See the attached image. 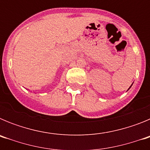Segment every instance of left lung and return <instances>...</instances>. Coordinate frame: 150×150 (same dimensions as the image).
Segmentation results:
<instances>
[{
  "label": "left lung",
  "instance_id": "obj_1",
  "mask_svg": "<svg viewBox=\"0 0 150 150\" xmlns=\"http://www.w3.org/2000/svg\"><path fill=\"white\" fill-rule=\"evenodd\" d=\"M131 86H130V87H129V88H131ZM129 88H128V89H129Z\"/></svg>",
  "mask_w": 150,
  "mask_h": 150
}]
</instances>
